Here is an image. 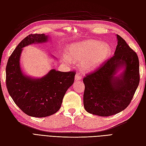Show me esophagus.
Returning <instances> with one entry per match:
<instances>
[{
	"label": "esophagus",
	"mask_w": 146,
	"mask_h": 146,
	"mask_svg": "<svg viewBox=\"0 0 146 146\" xmlns=\"http://www.w3.org/2000/svg\"><path fill=\"white\" fill-rule=\"evenodd\" d=\"M82 77L80 76V74H79L78 73H77L76 75V76H75V80H80L82 79Z\"/></svg>",
	"instance_id": "34e87169"
}]
</instances>
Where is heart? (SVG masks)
Segmentation results:
<instances>
[{
	"label": "heart",
	"mask_w": 146,
	"mask_h": 146,
	"mask_svg": "<svg viewBox=\"0 0 146 146\" xmlns=\"http://www.w3.org/2000/svg\"><path fill=\"white\" fill-rule=\"evenodd\" d=\"M111 47L107 43H102L95 39H86L76 42L68 47L69 55H63L65 62L72 60L80 62L85 70L96 69L107 59L111 53Z\"/></svg>",
	"instance_id": "b5f03b06"
}]
</instances>
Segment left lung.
<instances>
[{"label": "left lung", "mask_w": 146, "mask_h": 146, "mask_svg": "<svg viewBox=\"0 0 146 146\" xmlns=\"http://www.w3.org/2000/svg\"><path fill=\"white\" fill-rule=\"evenodd\" d=\"M114 55L83 78V105L86 111L109 116L125 110L130 104L139 83V64L136 53L117 35ZM125 69L119 76V69Z\"/></svg>", "instance_id": "obj_1"}]
</instances>
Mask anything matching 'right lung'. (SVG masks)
<instances>
[{"instance_id":"right-lung-1","label":"right lung","mask_w":146,"mask_h":146,"mask_svg":"<svg viewBox=\"0 0 146 146\" xmlns=\"http://www.w3.org/2000/svg\"><path fill=\"white\" fill-rule=\"evenodd\" d=\"M47 39L44 34L29 35L13 52L6 67L8 93L17 107L32 117H47L58 111L76 76L75 71L60 72L55 69L50 70L40 78L24 74L19 62L23 48L33 43L46 42Z\"/></svg>"}]
</instances>
